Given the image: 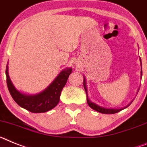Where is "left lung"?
Instances as JSON below:
<instances>
[{
  "mask_svg": "<svg viewBox=\"0 0 147 147\" xmlns=\"http://www.w3.org/2000/svg\"><path fill=\"white\" fill-rule=\"evenodd\" d=\"M140 62H141V78H142V64H141V59L140 58ZM84 89H85V91H86V100H87V104L89 107H91L92 109H94V110L97 111L98 112H100V113H103V114H115V113H117V112H120V111L123 110L125 108H127L128 107L130 104H132L133 100L135 99L134 98L133 100H131V101L127 104V106H125L123 107H121V108H106V107H100V106L98 105V104H95L94 102H92L91 100H89V98H88V92H87V88H86V78L84 76ZM139 91V89H138L137 91V94Z\"/></svg>",
  "mask_w": 147,
  "mask_h": 147,
  "instance_id": "obj_1",
  "label": "left lung"
}]
</instances>
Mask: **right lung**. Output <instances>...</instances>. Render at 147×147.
Segmentation results:
<instances>
[{"label":"right lung","mask_w":147,"mask_h":147,"mask_svg":"<svg viewBox=\"0 0 147 147\" xmlns=\"http://www.w3.org/2000/svg\"><path fill=\"white\" fill-rule=\"evenodd\" d=\"M8 63L6 65V83L12 98L20 107L34 113H41L51 110L59 103L60 96L63 88L72 69L67 67L61 70L49 86L36 94H26L18 91L12 84L8 72Z\"/></svg>","instance_id":"obj_1"}]
</instances>
